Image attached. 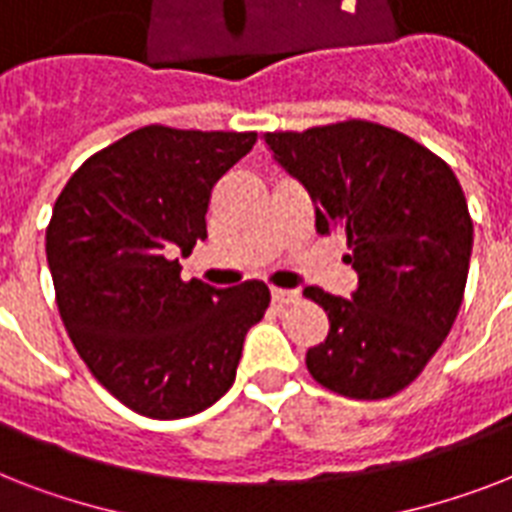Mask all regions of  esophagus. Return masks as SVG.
<instances>
[{
    "label": "esophagus",
    "mask_w": 512,
    "mask_h": 512,
    "mask_svg": "<svg viewBox=\"0 0 512 512\" xmlns=\"http://www.w3.org/2000/svg\"><path fill=\"white\" fill-rule=\"evenodd\" d=\"M271 297H273V303L292 305V303H297V300H300V292H295V289H273Z\"/></svg>",
    "instance_id": "obj_1"
}]
</instances>
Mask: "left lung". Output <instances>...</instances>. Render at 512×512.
I'll return each mask as SVG.
<instances>
[{
    "mask_svg": "<svg viewBox=\"0 0 512 512\" xmlns=\"http://www.w3.org/2000/svg\"><path fill=\"white\" fill-rule=\"evenodd\" d=\"M273 159L316 204V231L348 241L358 287L303 292L329 316L305 353L332 393L377 401L420 377L452 329L465 295L473 220L452 167L404 132L348 122L265 132Z\"/></svg>",
    "mask_w": 512,
    "mask_h": 512,
    "instance_id": "1",
    "label": "left lung"
}]
</instances>
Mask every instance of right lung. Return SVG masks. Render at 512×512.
Masks as SVG:
<instances>
[{"label":"right lung","instance_id":"obj_1","mask_svg":"<svg viewBox=\"0 0 512 512\" xmlns=\"http://www.w3.org/2000/svg\"><path fill=\"white\" fill-rule=\"evenodd\" d=\"M255 140L148 124L92 154L55 201L60 319L92 377L143 417L180 420L225 396L271 303L263 281L215 289L177 263L207 239L212 188Z\"/></svg>","mask_w":512,"mask_h":512}]
</instances>
